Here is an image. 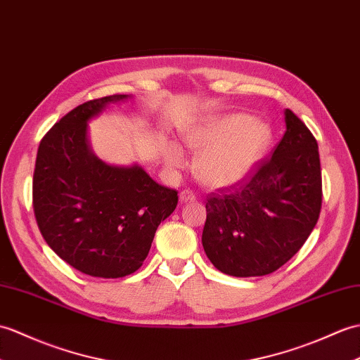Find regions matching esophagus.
<instances>
[{"label": "esophagus", "mask_w": 360, "mask_h": 360, "mask_svg": "<svg viewBox=\"0 0 360 360\" xmlns=\"http://www.w3.org/2000/svg\"><path fill=\"white\" fill-rule=\"evenodd\" d=\"M179 199H181V202H193V200H196V195L193 190L186 188L179 193Z\"/></svg>", "instance_id": "1"}]
</instances>
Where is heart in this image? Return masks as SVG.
I'll list each match as a JSON object with an SVG mask.
<instances>
[{"label": "heart", "instance_id": "obj_1", "mask_svg": "<svg viewBox=\"0 0 360 360\" xmlns=\"http://www.w3.org/2000/svg\"><path fill=\"white\" fill-rule=\"evenodd\" d=\"M186 141L193 150H200L195 161L199 181L225 188L238 186L257 169L270 147L271 130L245 115H216L190 130ZM165 160L172 167L186 164L182 150L174 144L165 147Z\"/></svg>", "mask_w": 360, "mask_h": 360}]
</instances>
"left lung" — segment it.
Returning a JSON list of instances; mask_svg holds the SVG:
<instances>
[{
	"instance_id": "left-lung-1",
	"label": "left lung",
	"mask_w": 360,
	"mask_h": 360,
	"mask_svg": "<svg viewBox=\"0 0 360 360\" xmlns=\"http://www.w3.org/2000/svg\"><path fill=\"white\" fill-rule=\"evenodd\" d=\"M273 153L238 186L207 196L202 245L219 271L250 278L276 271L310 236L322 207L317 141L287 108Z\"/></svg>"
}]
</instances>
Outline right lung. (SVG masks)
I'll return each instance as SVG.
<instances>
[{
	"label": "right lung",
	"instance_id": "1",
	"mask_svg": "<svg viewBox=\"0 0 360 360\" xmlns=\"http://www.w3.org/2000/svg\"><path fill=\"white\" fill-rule=\"evenodd\" d=\"M127 95L75 107L39 142L32 198L49 247L78 271L95 278L135 273L158 225L178 205V191L155 182L138 165H107L91 153L87 121Z\"/></svg>",
	"mask_w": 360,
	"mask_h": 360
}]
</instances>
